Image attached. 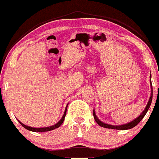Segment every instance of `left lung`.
<instances>
[{
  "mask_svg": "<svg viewBox=\"0 0 159 159\" xmlns=\"http://www.w3.org/2000/svg\"><path fill=\"white\" fill-rule=\"evenodd\" d=\"M150 79H151V74L150 75ZM150 82H151V96H150V99H149L148 102H147V106H146L145 109L142 112V114L140 115L139 117H137L136 119H134V120H132L130 121V123H126V124H123V125H111V124H107V123H102V121H100L98 117L96 116V114H95V111L94 109L93 111V116H94V119H95V122H96L100 126V127H105V128H108V129H116V130H128V129H131L133 127H134L135 126H137L139 124L140 121H141L142 119H143V117L146 116V114L147 112L148 111L149 108L151 107V102H152V98H153V88H152V84H151V80H150Z\"/></svg>",
  "mask_w": 159,
  "mask_h": 159,
  "instance_id": "8db88e82",
  "label": "left lung"
}]
</instances>
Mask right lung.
<instances>
[{
  "label": "right lung",
  "instance_id": "add662e5",
  "mask_svg": "<svg viewBox=\"0 0 159 159\" xmlns=\"http://www.w3.org/2000/svg\"><path fill=\"white\" fill-rule=\"evenodd\" d=\"M67 105L65 108V111H64V113L63 115L62 118L60 119V120L59 122H57V123L55 125H52V126H50V127H40V128H37V127H29V126H26L25 125L24 123H22L21 122L19 121V123L22 125V127H25V129H27V130H30V131H33V132H43V131H49V130H52L56 128H58L60 127V125L62 124L63 122L64 121V118H65L66 116V112H67Z\"/></svg>",
  "mask_w": 159,
  "mask_h": 159
}]
</instances>
